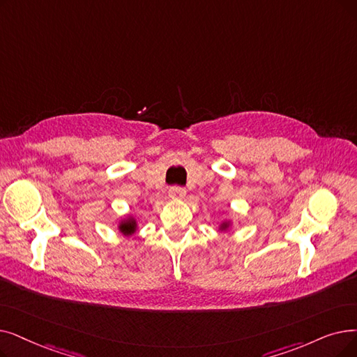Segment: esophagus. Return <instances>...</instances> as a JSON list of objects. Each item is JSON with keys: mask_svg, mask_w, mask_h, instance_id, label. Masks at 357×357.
Returning <instances> with one entry per match:
<instances>
[{"mask_svg": "<svg viewBox=\"0 0 357 357\" xmlns=\"http://www.w3.org/2000/svg\"><path fill=\"white\" fill-rule=\"evenodd\" d=\"M185 194H187V190L182 187H172L169 190V195L174 199H182L185 197Z\"/></svg>", "mask_w": 357, "mask_h": 357, "instance_id": "esophagus-1", "label": "esophagus"}]
</instances>
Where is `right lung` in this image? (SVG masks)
I'll return each mask as SVG.
<instances>
[{
  "mask_svg": "<svg viewBox=\"0 0 357 357\" xmlns=\"http://www.w3.org/2000/svg\"><path fill=\"white\" fill-rule=\"evenodd\" d=\"M134 227H135V222L134 220L123 222L121 225V231H123V234H131V231H134Z\"/></svg>",
  "mask_w": 357,
  "mask_h": 357,
  "instance_id": "right-lung-1",
  "label": "right lung"
}]
</instances>
